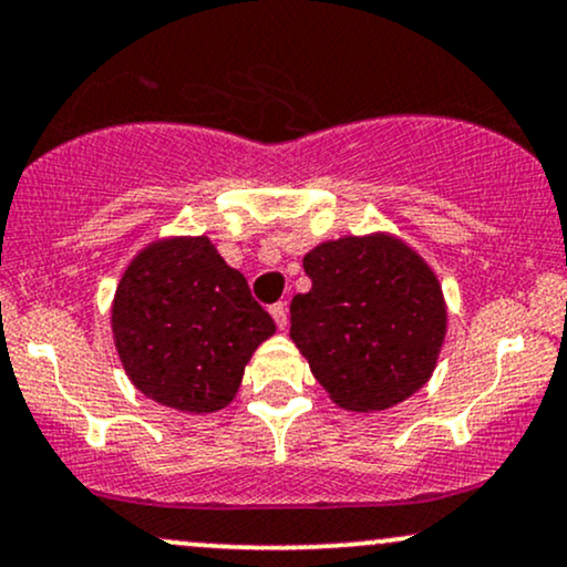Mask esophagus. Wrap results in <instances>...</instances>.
<instances>
[{"mask_svg": "<svg viewBox=\"0 0 567 567\" xmlns=\"http://www.w3.org/2000/svg\"><path fill=\"white\" fill-rule=\"evenodd\" d=\"M271 317H275V322H277V328L279 330H288V303H282V301H279V303H275V306H271Z\"/></svg>", "mask_w": 567, "mask_h": 567, "instance_id": "1", "label": "esophagus"}]
</instances>
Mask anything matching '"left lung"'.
<instances>
[{
	"instance_id": "8db88e82",
	"label": "left lung",
	"mask_w": 567,
	"mask_h": 567,
	"mask_svg": "<svg viewBox=\"0 0 567 567\" xmlns=\"http://www.w3.org/2000/svg\"><path fill=\"white\" fill-rule=\"evenodd\" d=\"M309 292L290 303V338L336 405L373 413L429 381L445 341V298L419 252L389 234L306 252Z\"/></svg>"
}]
</instances>
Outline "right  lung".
Returning <instances> with one entry per match:
<instances>
[{
    "instance_id": "1",
    "label": "right lung",
    "mask_w": 567,
    "mask_h": 567,
    "mask_svg": "<svg viewBox=\"0 0 567 567\" xmlns=\"http://www.w3.org/2000/svg\"><path fill=\"white\" fill-rule=\"evenodd\" d=\"M112 330L130 381L159 405L213 413L237 394L275 320L207 237L148 245L120 279Z\"/></svg>"
}]
</instances>
